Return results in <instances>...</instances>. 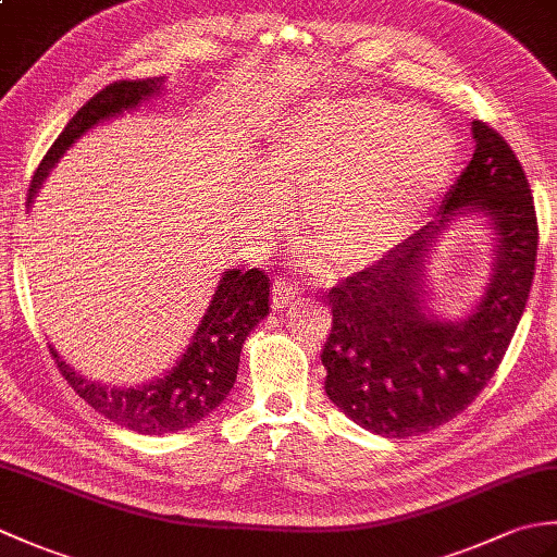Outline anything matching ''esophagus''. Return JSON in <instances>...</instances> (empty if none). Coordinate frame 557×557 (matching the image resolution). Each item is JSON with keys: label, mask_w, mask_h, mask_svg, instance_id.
I'll use <instances>...</instances> for the list:
<instances>
[{"label": "esophagus", "mask_w": 557, "mask_h": 557, "mask_svg": "<svg viewBox=\"0 0 557 557\" xmlns=\"http://www.w3.org/2000/svg\"><path fill=\"white\" fill-rule=\"evenodd\" d=\"M297 294H299V285H294V282H289L285 277L272 282V306H275L277 311L285 309V306H289V304H294Z\"/></svg>", "instance_id": "1"}]
</instances>
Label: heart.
Listing matches in <instances>:
<instances>
[{
  "label": "heart",
  "mask_w": 557,
  "mask_h": 557,
  "mask_svg": "<svg viewBox=\"0 0 557 557\" xmlns=\"http://www.w3.org/2000/svg\"><path fill=\"white\" fill-rule=\"evenodd\" d=\"M457 138L411 102L351 98L294 114L268 150L258 208L301 196V222L335 270L387 253L449 182Z\"/></svg>",
  "instance_id": "b5f03b06"
}]
</instances>
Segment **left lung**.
<instances>
[{
  "label": "left lung",
  "instance_id": "8db88e82",
  "mask_svg": "<svg viewBox=\"0 0 557 557\" xmlns=\"http://www.w3.org/2000/svg\"><path fill=\"white\" fill-rule=\"evenodd\" d=\"M471 134L474 158L445 194L437 220L327 292L325 393L375 435L429 433L465 411L500 366L527 309L539 248L534 196L495 128L471 122ZM474 211L496 232L494 275L467 319L437 322L424 306V258L449 221Z\"/></svg>",
  "mask_w": 557,
  "mask_h": 557
}]
</instances>
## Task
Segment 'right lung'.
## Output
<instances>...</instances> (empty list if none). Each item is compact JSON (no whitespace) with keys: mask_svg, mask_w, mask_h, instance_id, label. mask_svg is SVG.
I'll list each match as a JSON object with an SVG mask.
<instances>
[{"mask_svg":"<svg viewBox=\"0 0 557 557\" xmlns=\"http://www.w3.org/2000/svg\"><path fill=\"white\" fill-rule=\"evenodd\" d=\"M162 78L114 81L92 96L71 116L64 132L57 136L52 148L38 164L28 188V203L38 194L42 180L54 162L76 144V140L100 122L140 102L158 96ZM270 311V277L263 270H227L222 272L218 289L212 294L206 315L200 318L196 333L188 342L182 359L172 371L140 387H108L90 383L78 375L59 357L50 345V354L64 381L76 389L88 405L104 419L144 435H164L191 429L200 419L215 411L236 381L239 357L246 337Z\"/></svg>","mask_w":557,"mask_h":557,"instance_id":"obj_1","label":"right lung"}]
</instances>
